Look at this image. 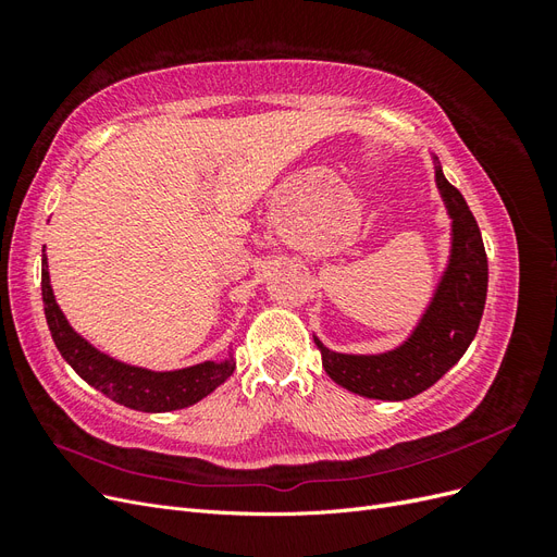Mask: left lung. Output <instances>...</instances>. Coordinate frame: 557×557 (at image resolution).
Wrapping results in <instances>:
<instances>
[{
  "label": "left lung",
  "instance_id": "obj_1",
  "mask_svg": "<svg viewBox=\"0 0 557 557\" xmlns=\"http://www.w3.org/2000/svg\"><path fill=\"white\" fill-rule=\"evenodd\" d=\"M436 185L453 218L450 264L409 342L381 356H344L315 339L325 372L350 393L391 401L416 397L440 381L476 336L487 293L481 230L460 190L446 181L442 166H436Z\"/></svg>",
  "mask_w": 557,
  "mask_h": 557
}]
</instances>
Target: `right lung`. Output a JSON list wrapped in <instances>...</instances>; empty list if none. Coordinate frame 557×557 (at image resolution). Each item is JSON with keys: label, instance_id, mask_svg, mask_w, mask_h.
Wrapping results in <instances>:
<instances>
[{"label": "right lung", "instance_id": "obj_1", "mask_svg": "<svg viewBox=\"0 0 557 557\" xmlns=\"http://www.w3.org/2000/svg\"><path fill=\"white\" fill-rule=\"evenodd\" d=\"M41 297L50 336H53L62 358L72 364L83 381L127 409L162 413L190 407V404L213 393L234 372L232 358L225 362H201L188 369H178V372H148V369L111 360L86 339H81L66 323L53 290H50L46 256L41 260Z\"/></svg>", "mask_w": 557, "mask_h": 557}]
</instances>
